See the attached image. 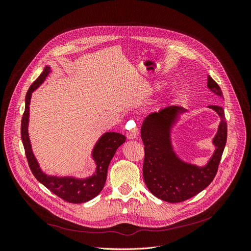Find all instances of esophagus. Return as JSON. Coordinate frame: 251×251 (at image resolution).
Listing matches in <instances>:
<instances>
[{
  "label": "esophagus",
  "instance_id": "obj_1",
  "mask_svg": "<svg viewBox=\"0 0 251 251\" xmlns=\"http://www.w3.org/2000/svg\"><path fill=\"white\" fill-rule=\"evenodd\" d=\"M137 136H138V132L136 128H133V130H130L126 132L127 139H135V138H137Z\"/></svg>",
  "mask_w": 251,
  "mask_h": 251
}]
</instances>
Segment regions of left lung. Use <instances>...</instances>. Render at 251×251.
Segmentation results:
<instances>
[{
    "instance_id": "8db88e82",
    "label": "left lung",
    "mask_w": 251,
    "mask_h": 251,
    "mask_svg": "<svg viewBox=\"0 0 251 251\" xmlns=\"http://www.w3.org/2000/svg\"><path fill=\"white\" fill-rule=\"evenodd\" d=\"M207 87L216 95L223 97L221 88L209 75ZM220 117L218 132L212 139L216 147L206 165L187 163L175 153L171 131L179 114L186 110L178 105H170L151 113L141 126V139L144 144L143 178L150 192L157 198L170 203L185 201L206 188L218 172L227 139V124L222 107L208 105Z\"/></svg>"
}]
</instances>
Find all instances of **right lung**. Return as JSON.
I'll list each match as a JSON object with an SVG mask.
<instances>
[{"label":"right lung","mask_w":251,"mask_h":251,"mask_svg":"<svg viewBox=\"0 0 251 251\" xmlns=\"http://www.w3.org/2000/svg\"><path fill=\"white\" fill-rule=\"evenodd\" d=\"M50 71V67H45L42 74L30 86L26 94L25 112L23 114L21 125V136L23 146H24L25 149V154L30 170H31L34 177L43 185L46 186L50 192L67 202L83 203L95 198L101 192V189L104 186L105 180H107L109 164L113 156L115 155L117 149L126 141V136L115 132H108L104 133L98 139L92 151V158L96 163V170L91 177L85 179H77L74 177L48 176V175L45 174L41 170L40 164L33 155L31 143H30L28 135V123L29 104L32 92L42 85L44 80L49 75Z\"/></svg>","instance_id":"obj_1"}]
</instances>
